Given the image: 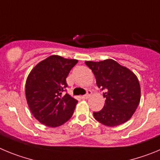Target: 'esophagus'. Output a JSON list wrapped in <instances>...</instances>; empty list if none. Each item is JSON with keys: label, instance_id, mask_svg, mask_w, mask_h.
<instances>
[{"label": "esophagus", "instance_id": "obj_1", "mask_svg": "<svg viewBox=\"0 0 160 160\" xmlns=\"http://www.w3.org/2000/svg\"><path fill=\"white\" fill-rule=\"evenodd\" d=\"M91 91L90 90H87V94H85V95L82 96V98H84V99H87V98H89L90 97V95H91Z\"/></svg>", "mask_w": 160, "mask_h": 160}]
</instances>
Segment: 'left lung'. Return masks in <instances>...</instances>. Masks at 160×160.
Listing matches in <instances>:
<instances>
[{"mask_svg":"<svg viewBox=\"0 0 160 160\" xmlns=\"http://www.w3.org/2000/svg\"><path fill=\"white\" fill-rule=\"evenodd\" d=\"M92 70L98 88L105 90V105L94 112L97 121L107 127H115L128 122L138 107L141 97L138 78L128 68L113 59L101 62H85Z\"/></svg>","mask_w":160,"mask_h":160,"instance_id":"left-lung-1","label":"left lung"}]
</instances>
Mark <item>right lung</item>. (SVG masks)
Returning <instances> with one entry per match:
<instances>
[{
	"instance_id": "obj_1",
	"label": "right lung",
	"mask_w": 160,
	"mask_h": 160,
	"mask_svg": "<svg viewBox=\"0 0 160 160\" xmlns=\"http://www.w3.org/2000/svg\"><path fill=\"white\" fill-rule=\"evenodd\" d=\"M78 61L52 55L36 65L25 83V97L33 116L41 123L57 128L73 115L78 101L68 94L66 78Z\"/></svg>"
}]
</instances>
